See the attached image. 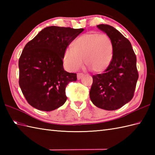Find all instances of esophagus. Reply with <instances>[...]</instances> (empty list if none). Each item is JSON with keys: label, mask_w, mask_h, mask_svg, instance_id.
<instances>
[{"label": "esophagus", "mask_w": 155, "mask_h": 155, "mask_svg": "<svg viewBox=\"0 0 155 155\" xmlns=\"http://www.w3.org/2000/svg\"><path fill=\"white\" fill-rule=\"evenodd\" d=\"M83 77V73H78L77 74V79L80 80L81 78Z\"/></svg>", "instance_id": "1"}]
</instances>
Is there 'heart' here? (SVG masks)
I'll use <instances>...</instances> for the list:
<instances>
[{"label": "heart", "mask_w": 155, "mask_h": 155, "mask_svg": "<svg viewBox=\"0 0 155 155\" xmlns=\"http://www.w3.org/2000/svg\"><path fill=\"white\" fill-rule=\"evenodd\" d=\"M114 57V45L107 35L88 32L77 38L72 48H67L63 62L69 71L79 68L84 64L94 72H103L109 67Z\"/></svg>", "instance_id": "heart-1"}]
</instances>
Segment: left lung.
I'll return each instance as SVG.
<instances>
[{"mask_svg":"<svg viewBox=\"0 0 155 155\" xmlns=\"http://www.w3.org/2000/svg\"><path fill=\"white\" fill-rule=\"evenodd\" d=\"M114 45L113 61L103 73L93 76L90 98L95 106L107 110L118 109L134 96L139 74L137 57L130 41L112 26L98 25Z\"/></svg>","mask_w":155,"mask_h":155,"instance_id":"1","label":"left lung"}]
</instances>
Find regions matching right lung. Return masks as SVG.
I'll return each instance as SVG.
<instances>
[{
  "label": "right lung",
  "instance_id": "1",
  "mask_svg": "<svg viewBox=\"0 0 155 155\" xmlns=\"http://www.w3.org/2000/svg\"><path fill=\"white\" fill-rule=\"evenodd\" d=\"M83 31L51 26L25 45L18 61L19 86L32 107L52 111L64 104L66 87L77 78L76 73L64 70L63 54Z\"/></svg>",
  "mask_w": 155,
  "mask_h": 155
}]
</instances>
